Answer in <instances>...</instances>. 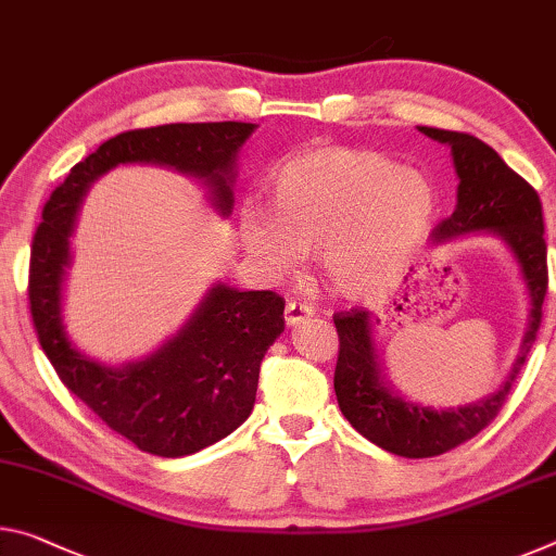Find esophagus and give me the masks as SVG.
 <instances>
[{
	"instance_id": "obj_1",
	"label": "esophagus",
	"mask_w": 556,
	"mask_h": 556,
	"mask_svg": "<svg viewBox=\"0 0 556 556\" xmlns=\"http://www.w3.org/2000/svg\"><path fill=\"white\" fill-rule=\"evenodd\" d=\"M314 314V306L312 304H302L296 302V299H292V302H287V309H285V321L287 326H296L302 324L306 316Z\"/></svg>"
}]
</instances>
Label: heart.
Wrapping results in <instances>:
<instances>
[{
	"mask_svg": "<svg viewBox=\"0 0 556 556\" xmlns=\"http://www.w3.org/2000/svg\"><path fill=\"white\" fill-rule=\"evenodd\" d=\"M271 210L247 205L242 237L264 267L287 271L321 252L339 294L381 292L401 275L438 210L433 182L391 157L316 148L275 167Z\"/></svg>",
	"mask_w": 556,
	"mask_h": 556,
	"instance_id": "obj_1",
	"label": "heart"
}]
</instances>
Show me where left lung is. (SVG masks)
I'll return each mask as SVG.
<instances>
[{
  "mask_svg": "<svg viewBox=\"0 0 556 556\" xmlns=\"http://www.w3.org/2000/svg\"><path fill=\"white\" fill-rule=\"evenodd\" d=\"M422 134L447 143L453 151L457 185V207L451 217L440 219L433 240L488 230L500 235L519 262L525 285L530 289L532 312L522 351L505 386L488 401L465 405L457 410H433L413 405L389 393L381 383L376 349L371 339V316L364 306L333 314L339 333V358L333 371V391L339 408L361 435L378 447L401 457H435L478 435L497 418L507 403L517 374L522 371L542 324V304L547 296V242H544L542 202L536 190L517 175L488 143L470 134L420 126Z\"/></svg>",
  "mask_w": 556,
  "mask_h": 556,
  "instance_id": "8db88e82",
  "label": "left lung"
}]
</instances>
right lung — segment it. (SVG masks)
<instances>
[{
	"label": "right lung",
	"instance_id": "1",
	"mask_svg": "<svg viewBox=\"0 0 556 556\" xmlns=\"http://www.w3.org/2000/svg\"><path fill=\"white\" fill-rule=\"evenodd\" d=\"M254 123H167L105 140L51 192L31 240L29 312L61 383L138 451L182 457L230 435L250 416L260 366L281 331L285 299L217 285L198 314L155 356L109 368L68 343L61 326V279L81 195L118 163H161L213 185L223 215L232 207V163Z\"/></svg>",
	"mask_w": 556,
	"mask_h": 556
}]
</instances>
